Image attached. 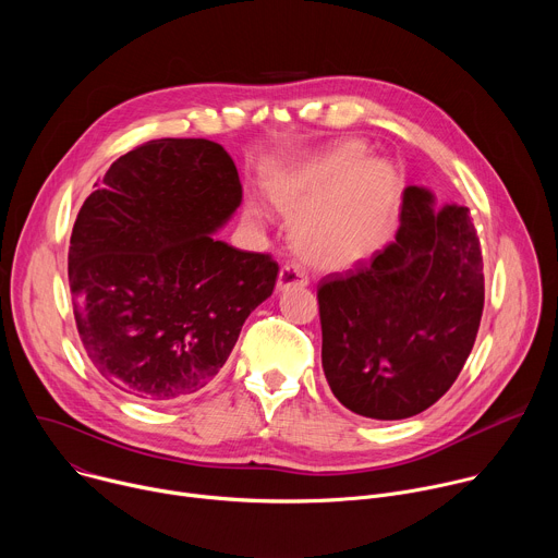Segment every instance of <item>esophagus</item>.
Here are the masks:
<instances>
[{
  "label": "esophagus",
  "instance_id": "esophagus-1",
  "mask_svg": "<svg viewBox=\"0 0 558 558\" xmlns=\"http://www.w3.org/2000/svg\"><path fill=\"white\" fill-rule=\"evenodd\" d=\"M306 284H308V278L298 265H284L278 274V280H276L278 291H284V289H291V287H306Z\"/></svg>",
  "mask_w": 558,
  "mask_h": 558
}]
</instances>
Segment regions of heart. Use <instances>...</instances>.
Instances as JSON below:
<instances>
[{
    "label": "heart",
    "instance_id": "heart-1",
    "mask_svg": "<svg viewBox=\"0 0 558 558\" xmlns=\"http://www.w3.org/2000/svg\"><path fill=\"white\" fill-rule=\"evenodd\" d=\"M366 154L362 141L349 138L267 179L271 203L293 218L291 243L306 263L344 269L364 260L384 238L400 181L388 163ZM252 211L260 216V209Z\"/></svg>",
    "mask_w": 558,
    "mask_h": 558
}]
</instances>
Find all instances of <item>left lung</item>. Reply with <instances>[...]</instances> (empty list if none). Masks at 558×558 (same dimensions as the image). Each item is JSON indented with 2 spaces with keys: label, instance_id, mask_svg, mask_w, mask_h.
<instances>
[{
  "label": "left lung",
  "instance_id": "1",
  "mask_svg": "<svg viewBox=\"0 0 558 558\" xmlns=\"http://www.w3.org/2000/svg\"><path fill=\"white\" fill-rule=\"evenodd\" d=\"M323 368L338 402L407 420L452 386L484 311V260L470 211L407 187L395 241L317 291Z\"/></svg>",
  "mask_w": 558,
  "mask_h": 558
}]
</instances>
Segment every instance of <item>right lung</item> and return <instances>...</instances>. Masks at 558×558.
<instances>
[{"mask_svg":"<svg viewBox=\"0 0 558 558\" xmlns=\"http://www.w3.org/2000/svg\"><path fill=\"white\" fill-rule=\"evenodd\" d=\"M241 203L231 156L207 138L147 141L86 198L68 280L84 349L112 386L181 402L214 381L278 278L267 254L214 235Z\"/></svg>","mask_w":558,"mask_h":558,"instance_id":"right-lung-1","label":"right lung"}]
</instances>
